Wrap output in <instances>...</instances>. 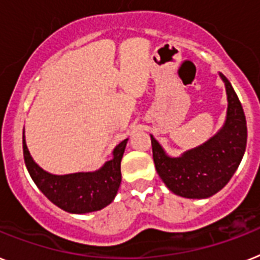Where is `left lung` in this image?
<instances>
[{"label": "left lung", "mask_w": 260, "mask_h": 260, "mask_svg": "<svg viewBox=\"0 0 260 260\" xmlns=\"http://www.w3.org/2000/svg\"><path fill=\"white\" fill-rule=\"evenodd\" d=\"M228 92L226 123L213 139L181 157L171 158L150 136L156 171L174 194L186 198H208L228 184L245 154L247 125L242 104L230 82L221 74Z\"/></svg>", "instance_id": "obj_1"}]
</instances>
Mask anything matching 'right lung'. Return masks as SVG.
Segmentation results:
<instances>
[{"mask_svg": "<svg viewBox=\"0 0 260 260\" xmlns=\"http://www.w3.org/2000/svg\"><path fill=\"white\" fill-rule=\"evenodd\" d=\"M125 145L126 140L121 141L113 149L112 160L99 171L55 176L34 162L26 147L25 135L22 137L23 158L32 181L52 204L74 214L100 210L112 202L121 182L120 162Z\"/></svg>", "mask_w": 260, "mask_h": 260, "instance_id": "1", "label": "right lung"}]
</instances>
